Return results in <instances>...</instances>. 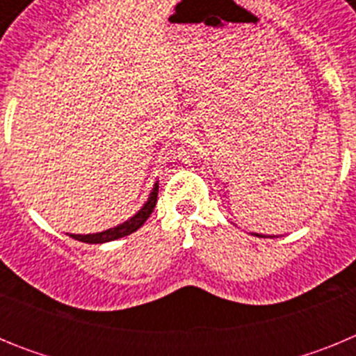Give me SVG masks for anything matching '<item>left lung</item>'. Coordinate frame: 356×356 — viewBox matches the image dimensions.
<instances>
[{
  "label": "left lung",
  "mask_w": 356,
  "mask_h": 356,
  "mask_svg": "<svg viewBox=\"0 0 356 356\" xmlns=\"http://www.w3.org/2000/svg\"><path fill=\"white\" fill-rule=\"evenodd\" d=\"M251 235H257V237H275V235H262V234H251Z\"/></svg>",
  "instance_id": "8db88e82"
}]
</instances>
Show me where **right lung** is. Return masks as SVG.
<instances>
[{"label":"right lung","instance_id":"obj_1","mask_svg":"<svg viewBox=\"0 0 356 356\" xmlns=\"http://www.w3.org/2000/svg\"><path fill=\"white\" fill-rule=\"evenodd\" d=\"M156 196H159V181L153 184V188H151L149 196L147 200L144 201V205L140 207V210L135 216H131L130 219H127L121 225L114 226V228H108L105 232H97V234H87V235H80V234H69V237H72L74 241L80 242H87V244H103V242H110V241H118L121 237H127V235L134 234L144 222L147 221V217L151 216L153 209L156 205Z\"/></svg>","mask_w":356,"mask_h":356}]
</instances>
